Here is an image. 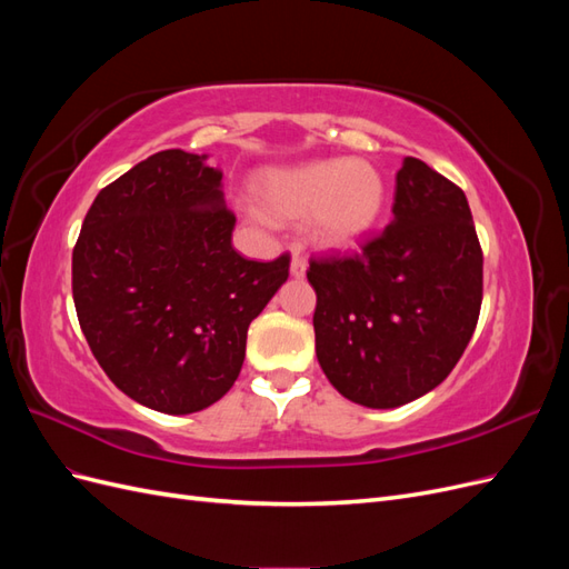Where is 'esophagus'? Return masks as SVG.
<instances>
[{"label":"esophagus","mask_w":569,"mask_h":569,"mask_svg":"<svg viewBox=\"0 0 569 569\" xmlns=\"http://www.w3.org/2000/svg\"><path fill=\"white\" fill-rule=\"evenodd\" d=\"M306 268H308V263H306L303 249H301L299 244H295V247H291V266H289V272L295 274V278H303Z\"/></svg>","instance_id":"34e87169"}]
</instances>
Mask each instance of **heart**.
Returning a JSON list of instances; mask_svg holds the SVG:
<instances>
[{
  "label": "heart",
  "instance_id": "b5f03b06",
  "mask_svg": "<svg viewBox=\"0 0 569 569\" xmlns=\"http://www.w3.org/2000/svg\"><path fill=\"white\" fill-rule=\"evenodd\" d=\"M258 206L270 220L311 216L325 244H349L368 232L385 203V182L366 161L327 159L270 168L256 184Z\"/></svg>",
  "mask_w": 569,
  "mask_h": 569
}]
</instances>
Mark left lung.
<instances>
[{
  "mask_svg": "<svg viewBox=\"0 0 569 569\" xmlns=\"http://www.w3.org/2000/svg\"><path fill=\"white\" fill-rule=\"evenodd\" d=\"M393 220L351 256L313 258L316 353L332 387L396 408L441 385L472 339L481 256L462 189L406 157Z\"/></svg>",
  "mask_w": 569,
  "mask_h": 569,
  "instance_id": "left-lung-1",
  "label": "left lung"
}]
</instances>
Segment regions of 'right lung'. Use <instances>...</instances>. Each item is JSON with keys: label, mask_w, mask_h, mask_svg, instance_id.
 <instances>
[{"label": "right lung", "mask_w": 569, "mask_h": 569, "mask_svg": "<svg viewBox=\"0 0 569 569\" xmlns=\"http://www.w3.org/2000/svg\"><path fill=\"white\" fill-rule=\"evenodd\" d=\"M206 153L166 149L101 189L73 249L80 330L109 380L168 416L234 385L247 332L289 278L232 247L234 213Z\"/></svg>", "instance_id": "right-lung-1"}]
</instances>
